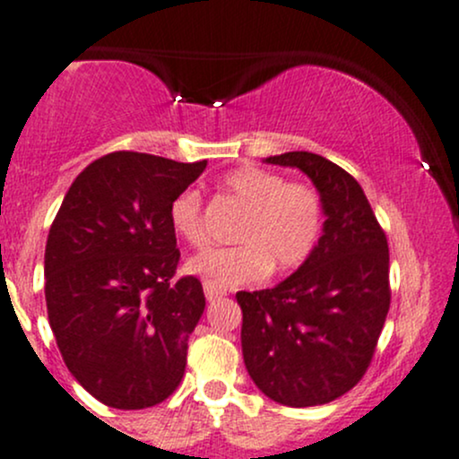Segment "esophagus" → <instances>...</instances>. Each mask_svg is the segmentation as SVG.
<instances>
[{"instance_id": "esophagus-1", "label": "esophagus", "mask_w": 459, "mask_h": 459, "mask_svg": "<svg viewBox=\"0 0 459 459\" xmlns=\"http://www.w3.org/2000/svg\"><path fill=\"white\" fill-rule=\"evenodd\" d=\"M203 290H205V299L207 300H216V299H223L225 294H228V290H223V287H216L212 285V282H203Z\"/></svg>"}]
</instances>
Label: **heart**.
I'll return each mask as SVG.
<instances>
[{"instance_id":"obj_1","label":"heart","mask_w":459,"mask_h":459,"mask_svg":"<svg viewBox=\"0 0 459 459\" xmlns=\"http://www.w3.org/2000/svg\"><path fill=\"white\" fill-rule=\"evenodd\" d=\"M225 190L245 216L234 231L236 247H212L187 261V272L216 287L252 285L273 272L300 267L314 254L323 234V196L309 183L245 165L225 177ZM172 231L186 243L201 247L207 240L203 201L196 190L181 192L169 205Z\"/></svg>"}]
</instances>
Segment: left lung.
Instances as JSON below:
<instances>
[{"label": "left lung", "mask_w": 459, "mask_h": 459, "mask_svg": "<svg viewBox=\"0 0 459 459\" xmlns=\"http://www.w3.org/2000/svg\"><path fill=\"white\" fill-rule=\"evenodd\" d=\"M267 163L299 168L323 196L314 254L273 290L238 291L243 360L254 385L285 406L327 404L371 365L391 305L389 245L360 183L314 152Z\"/></svg>", "instance_id": "8db88e82"}]
</instances>
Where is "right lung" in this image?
<instances>
[{"label":"right lung","mask_w":459,"mask_h":459,"mask_svg":"<svg viewBox=\"0 0 459 459\" xmlns=\"http://www.w3.org/2000/svg\"><path fill=\"white\" fill-rule=\"evenodd\" d=\"M207 160L141 152L92 160L65 192L46 243V307L74 380L112 409H148L177 391L205 309L201 281L174 278L169 205Z\"/></svg>","instance_id":"obj_1"}]
</instances>
